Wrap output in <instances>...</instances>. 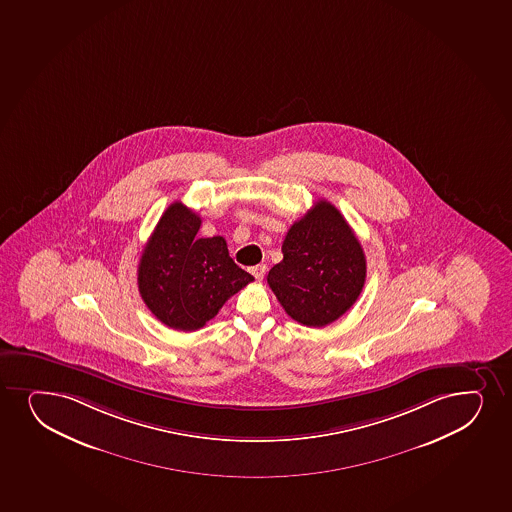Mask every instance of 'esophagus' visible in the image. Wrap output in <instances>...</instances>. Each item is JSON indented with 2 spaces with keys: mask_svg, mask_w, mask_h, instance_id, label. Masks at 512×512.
Here are the masks:
<instances>
[{
  "mask_svg": "<svg viewBox=\"0 0 512 512\" xmlns=\"http://www.w3.org/2000/svg\"><path fill=\"white\" fill-rule=\"evenodd\" d=\"M249 271H251V275H253L256 280H263L266 273V265L253 266V268H249Z\"/></svg>",
  "mask_w": 512,
  "mask_h": 512,
  "instance_id": "esophagus-1",
  "label": "esophagus"
}]
</instances>
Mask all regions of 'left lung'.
<instances>
[{
  "label": "left lung",
  "instance_id": "left-lung-1",
  "mask_svg": "<svg viewBox=\"0 0 512 512\" xmlns=\"http://www.w3.org/2000/svg\"><path fill=\"white\" fill-rule=\"evenodd\" d=\"M268 285L290 318L323 328L341 318L364 288V249L345 217L319 200L285 235Z\"/></svg>",
  "mask_w": 512,
  "mask_h": 512
}]
</instances>
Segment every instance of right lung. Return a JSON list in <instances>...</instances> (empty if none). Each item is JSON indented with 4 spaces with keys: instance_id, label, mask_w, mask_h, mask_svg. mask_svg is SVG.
Returning <instances> with one entry per match:
<instances>
[{
    "instance_id": "right-lung-1",
    "label": "right lung",
    "mask_w": 512,
    "mask_h": 512,
    "mask_svg": "<svg viewBox=\"0 0 512 512\" xmlns=\"http://www.w3.org/2000/svg\"><path fill=\"white\" fill-rule=\"evenodd\" d=\"M200 215L172 203L148 239L138 265L143 302L160 323L196 331L254 278L235 265L224 237H196Z\"/></svg>"
}]
</instances>
